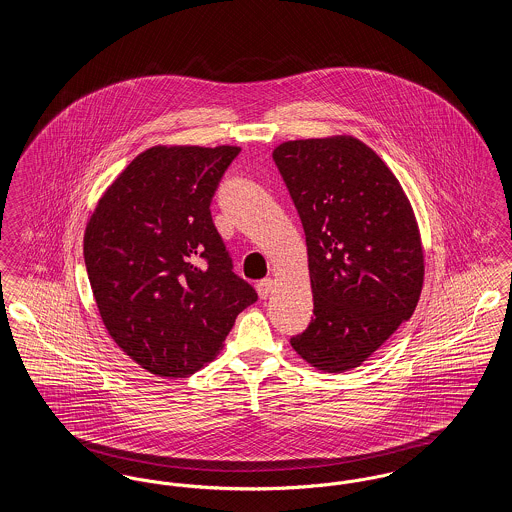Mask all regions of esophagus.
I'll use <instances>...</instances> for the list:
<instances>
[{
  "instance_id": "1",
  "label": "esophagus",
  "mask_w": 512,
  "mask_h": 512,
  "mask_svg": "<svg viewBox=\"0 0 512 512\" xmlns=\"http://www.w3.org/2000/svg\"><path fill=\"white\" fill-rule=\"evenodd\" d=\"M270 292H272V278H263L257 282V293L261 299H267Z\"/></svg>"
}]
</instances>
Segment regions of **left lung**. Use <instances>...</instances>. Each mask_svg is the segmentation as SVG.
Instances as JSON below:
<instances>
[{"label": "left lung", "mask_w": 512, "mask_h": 512, "mask_svg": "<svg viewBox=\"0 0 512 512\" xmlns=\"http://www.w3.org/2000/svg\"><path fill=\"white\" fill-rule=\"evenodd\" d=\"M272 159L303 224L315 301L290 343L324 372L363 365L420 297L424 255L411 203L353 136L286 142Z\"/></svg>", "instance_id": "left-lung-1"}]
</instances>
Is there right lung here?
<instances>
[{"instance_id": "1", "label": "right lung", "mask_w": 512, "mask_h": 512, "mask_svg": "<svg viewBox=\"0 0 512 512\" xmlns=\"http://www.w3.org/2000/svg\"><path fill=\"white\" fill-rule=\"evenodd\" d=\"M240 147H151L86 226L84 261L99 315L147 372L186 378L209 363L257 292L234 274L211 217Z\"/></svg>"}]
</instances>
